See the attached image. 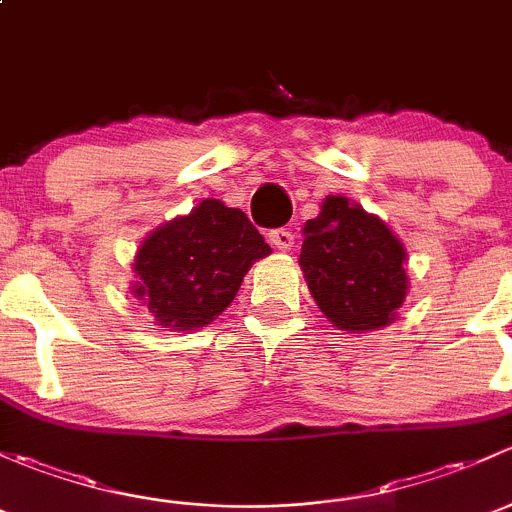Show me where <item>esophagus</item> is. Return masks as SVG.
<instances>
[{
	"instance_id": "34e87169",
	"label": "esophagus",
	"mask_w": 512,
	"mask_h": 512,
	"mask_svg": "<svg viewBox=\"0 0 512 512\" xmlns=\"http://www.w3.org/2000/svg\"><path fill=\"white\" fill-rule=\"evenodd\" d=\"M268 241H271V244L276 246L278 251H288L293 246L295 234H293V229H286V226H281V229H273L271 234H268Z\"/></svg>"
}]
</instances>
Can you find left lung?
<instances>
[{"instance_id":"left-lung-1","label":"left lung","mask_w":512,"mask_h":512,"mask_svg":"<svg viewBox=\"0 0 512 512\" xmlns=\"http://www.w3.org/2000/svg\"><path fill=\"white\" fill-rule=\"evenodd\" d=\"M303 236L300 268L335 328L367 333L392 323L409 291L407 251L382 219L347 197H328Z\"/></svg>"}]
</instances>
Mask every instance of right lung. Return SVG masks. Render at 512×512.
I'll return each mask as SVG.
<instances>
[{"label":"right lung","instance_id":"right-lung-1","mask_svg":"<svg viewBox=\"0 0 512 512\" xmlns=\"http://www.w3.org/2000/svg\"><path fill=\"white\" fill-rule=\"evenodd\" d=\"M268 254L271 246L241 209L204 199L142 241L133 295L162 328H204L229 308L254 261Z\"/></svg>","mask_w":512,"mask_h":512}]
</instances>
